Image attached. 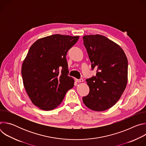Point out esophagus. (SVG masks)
Segmentation results:
<instances>
[{"instance_id": "esophagus-1", "label": "esophagus", "mask_w": 146, "mask_h": 146, "mask_svg": "<svg viewBox=\"0 0 146 146\" xmlns=\"http://www.w3.org/2000/svg\"><path fill=\"white\" fill-rule=\"evenodd\" d=\"M75 80H76V82H83V79H82V78H81V79H75Z\"/></svg>"}]
</instances>
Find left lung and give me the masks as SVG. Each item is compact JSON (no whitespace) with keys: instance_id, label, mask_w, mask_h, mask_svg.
<instances>
[{"instance_id":"left-lung-1","label":"left lung","mask_w":146,"mask_h":146,"mask_svg":"<svg viewBox=\"0 0 146 146\" xmlns=\"http://www.w3.org/2000/svg\"><path fill=\"white\" fill-rule=\"evenodd\" d=\"M96 76L86 80L90 87L82 98L90 109L102 111L113 106L121 98L128 82V59L122 48L100 35L82 37Z\"/></svg>"}]
</instances>
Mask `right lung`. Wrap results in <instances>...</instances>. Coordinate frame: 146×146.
<instances>
[{
    "label": "right lung",
    "mask_w": 146,
    "mask_h": 146,
    "mask_svg": "<svg viewBox=\"0 0 146 146\" xmlns=\"http://www.w3.org/2000/svg\"><path fill=\"white\" fill-rule=\"evenodd\" d=\"M78 38L56 34L38 39L30 47L21 73L25 89L39 109H55L74 87V79L68 75L66 56Z\"/></svg>",
    "instance_id": "obj_1"
}]
</instances>
